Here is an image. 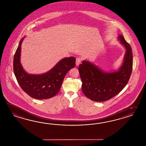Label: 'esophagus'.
<instances>
[{
    "instance_id": "obj_1",
    "label": "esophagus",
    "mask_w": 146,
    "mask_h": 146,
    "mask_svg": "<svg viewBox=\"0 0 146 146\" xmlns=\"http://www.w3.org/2000/svg\"><path fill=\"white\" fill-rule=\"evenodd\" d=\"M81 61H82L81 58H80V57L77 58H76V66H79V64H80V62H81Z\"/></svg>"
}]
</instances>
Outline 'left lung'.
<instances>
[{
    "label": "left lung",
    "mask_w": 146,
    "mask_h": 146,
    "mask_svg": "<svg viewBox=\"0 0 146 146\" xmlns=\"http://www.w3.org/2000/svg\"><path fill=\"white\" fill-rule=\"evenodd\" d=\"M118 38L126 49L123 63L118 71L106 72L87 61H83L79 66L82 92L92 101L104 102L115 96L126 86L131 76L133 66L131 46L123 35H119Z\"/></svg>",
    "instance_id": "left-lung-1"
}]
</instances>
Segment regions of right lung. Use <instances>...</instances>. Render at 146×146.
Returning <instances> with one entry per match:
<instances>
[{
  "label": "right lung",
  "mask_w": 146,
  "mask_h": 146,
  "mask_svg": "<svg viewBox=\"0 0 146 146\" xmlns=\"http://www.w3.org/2000/svg\"><path fill=\"white\" fill-rule=\"evenodd\" d=\"M19 41L13 61L15 77L21 87L27 94L33 98L44 100L54 96L58 93L66 75L74 68L76 59L74 56L64 58L50 71L41 75L27 74L20 62L22 43Z\"/></svg>",
  "instance_id": "add662e5"
}]
</instances>
